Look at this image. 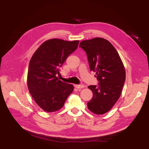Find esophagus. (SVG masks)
<instances>
[{"instance_id":"1","label":"esophagus","mask_w":149,"mask_h":149,"mask_svg":"<svg viewBox=\"0 0 149 149\" xmlns=\"http://www.w3.org/2000/svg\"><path fill=\"white\" fill-rule=\"evenodd\" d=\"M75 88L77 89H82L84 88V86L83 84H75Z\"/></svg>"}]
</instances>
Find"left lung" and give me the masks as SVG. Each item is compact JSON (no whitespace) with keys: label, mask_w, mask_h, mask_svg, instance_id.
Returning <instances> with one entry per match:
<instances>
[{"label":"left lung","mask_w":149,"mask_h":149,"mask_svg":"<svg viewBox=\"0 0 149 149\" xmlns=\"http://www.w3.org/2000/svg\"><path fill=\"white\" fill-rule=\"evenodd\" d=\"M79 47L86 53L90 70L95 72L98 81V85L88 86L93 93L88 109L95 114H104L111 110L121 95L126 80L123 63L113 46L104 38L83 40Z\"/></svg>","instance_id":"8db88e82"}]
</instances>
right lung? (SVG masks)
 I'll return each instance as SVG.
<instances>
[{"mask_svg":"<svg viewBox=\"0 0 149 149\" xmlns=\"http://www.w3.org/2000/svg\"><path fill=\"white\" fill-rule=\"evenodd\" d=\"M79 41L52 38L43 42L29 61L28 88L35 102L48 112L63 106L74 86L60 80V68L68 56L77 48Z\"/></svg>","mask_w":149,"mask_h":149,"instance_id":"right-lung-1","label":"right lung"}]
</instances>
